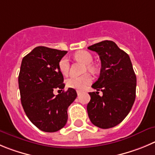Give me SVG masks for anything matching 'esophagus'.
<instances>
[{
  "instance_id": "34e87169",
  "label": "esophagus",
  "mask_w": 155,
  "mask_h": 155,
  "mask_svg": "<svg viewBox=\"0 0 155 155\" xmlns=\"http://www.w3.org/2000/svg\"><path fill=\"white\" fill-rule=\"evenodd\" d=\"M76 92H77V95H80L81 93H82V91H80V90H77V91H76Z\"/></svg>"
}]
</instances>
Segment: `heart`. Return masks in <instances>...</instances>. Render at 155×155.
Returning a JSON list of instances; mask_svg holds the SVG:
<instances>
[{"label": "heart", "mask_w": 155, "mask_h": 155, "mask_svg": "<svg viewBox=\"0 0 155 155\" xmlns=\"http://www.w3.org/2000/svg\"><path fill=\"white\" fill-rule=\"evenodd\" d=\"M74 58L76 60L81 61L87 65V69L89 70L93 69V66L90 65L93 60L92 56L87 51L81 50L76 52L74 54ZM70 68V63L67 57H63L59 62V69L63 75H67ZM92 82V77L90 74H85L82 76H71L66 80V86L69 88L82 90Z\"/></svg>", "instance_id": "1"}]
</instances>
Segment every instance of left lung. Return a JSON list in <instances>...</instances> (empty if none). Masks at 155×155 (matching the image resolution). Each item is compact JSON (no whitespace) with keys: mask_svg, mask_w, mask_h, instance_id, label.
Here are the masks:
<instances>
[{"mask_svg":"<svg viewBox=\"0 0 155 155\" xmlns=\"http://www.w3.org/2000/svg\"><path fill=\"white\" fill-rule=\"evenodd\" d=\"M88 49L99 54L102 67L92 87L102 91L89 92L87 112L91 122L100 128L116 126L131 111L136 93V76L130 57L111 40H104Z\"/></svg>","mask_w":155,"mask_h":155,"instance_id":"8db88e82","label":"left lung"}]
</instances>
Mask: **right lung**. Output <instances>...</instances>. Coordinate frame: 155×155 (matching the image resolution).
Masks as SVG:
<instances>
[{
	"label": "right lung",
	"instance_id": "right-lung-1",
	"mask_svg": "<svg viewBox=\"0 0 155 155\" xmlns=\"http://www.w3.org/2000/svg\"><path fill=\"white\" fill-rule=\"evenodd\" d=\"M67 51L37 47L22 60L18 76L21 104L26 115L36 127L55 132L65 126L68 107L77 96L76 90L55 95L53 90L64 89L59 62Z\"/></svg>",
	"mask_w": 155,
	"mask_h": 155
}]
</instances>
